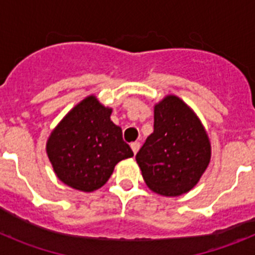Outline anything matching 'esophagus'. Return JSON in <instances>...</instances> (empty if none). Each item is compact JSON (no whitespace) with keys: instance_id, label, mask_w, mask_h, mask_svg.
<instances>
[{"instance_id":"esophagus-1","label":"esophagus","mask_w":255,"mask_h":255,"mask_svg":"<svg viewBox=\"0 0 255 255\" xmlns=\"http://www.w3.org/2000/svg\"><path fill=\"white\" fill-rule=\"evenodd\" d=\"M139 148H140V143H139V141H134V143H131V149L132 152H134V154L138 153Z\"/></svg>"}]
</instances>
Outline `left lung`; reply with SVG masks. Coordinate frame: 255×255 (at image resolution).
<instances>
[{"mask_svg":"<svg viewBox=\"0 0 255 255\" xmlns=\"http://www.w3.org/2000/svg\"><path fill=\"white\" fill-rule=\"evenodd\" d=\"M135 159L150 190L177 197L194 188L207 170L211 141L197 114L168 94L154 105V131Z\"/></svg>","mask_w":255,"mask_h":255,"instance_id":"1","label":"left lung"}]
</instances>
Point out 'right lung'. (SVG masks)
Listing matches in <instances>:
<instances>
[{"label": "right lung", "mask_w": 255, "mask_h": 255, "mask_svg": "<svg viewBox=\"0 0 255 255\" xmlns=\"http://www.w3.org/2000/svg\"><path fill=\"white\" fill-rule=\"evenodd\" d=\"M112 108L94 94L85 97L52 130L46 144L56 176L76 190L94 191L111 177L123 159L134 155L111 121Z\"/></svg>", "instance_id": "1"}]
</instances>
